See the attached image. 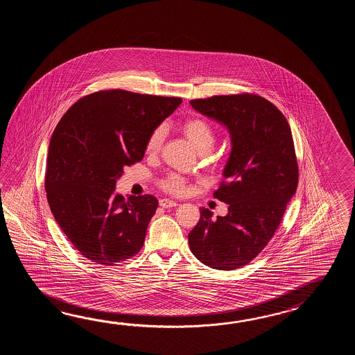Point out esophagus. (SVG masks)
I'll use <instances>...</instances> for the list:
<instances>
[{
  "mask_svg": "<svg viewBox=\"0 0 355 355\" xmlns=\"http://www.w3.org/2000/svg\"><path fill=\"white\" fill-rule=\"evenodd\" d=\"M159 205H161L162 208H173V207H176L178 203L174 202V200H170V199L164 198V199H159Z\"/></svg>",
  "mask_w": 355,
  "mask_h": 355,
  "instance_id": "obj_1",
  "label": "esophagus"
}]
</instances>
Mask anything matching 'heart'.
Returning a JSON list of instances; mask_svg holds the SVG:
<instances>
[{
	"label": "heart",
	"instance_id": "heart-1",
	"mask_svg": "<svg viewBox=\"0 0 355 355\" xmlns=\"http://www.w3.org/2000/svg\"><path fill=\"white\" fill-rule=\"evenodd\" d=\"M181 130L198 151L204 152L209 150L216 139L214 129L203 118H198V116L189 118L181 124ZM164 139H165V128L162 125H159L152 130L147 138V142H146L147 153L150 155L159 153L164 144ZM185 184L187 181L184 178H181L180 175L170 174L161 181V188L171 194H181L185 190Z\"/></svg>",
	"mask_w": 355,
	"mask_h": 355
}]
</instances>
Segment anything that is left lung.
<instances>
[{
    "label": "left lung",
    "instance_id": "left-lung-1",
    "mask_svg": "<svg viewBox=\"0 0 355 355\" xmlns=\"http://www.w3.org/2000/svg\"><path fill=\"white\" fill-rule=\"evenodd\" d=\"M199 113L226 125L232 150L223 180L213 196L228 204L226 217L200 219L189 234V246L204 265L234 270L249 264L278 230L298 185L295 144L286 116L255 94L194 98Z\"/></svg>",
    "mask_w": 355,
    "mask_h": 355
}]
</instances>
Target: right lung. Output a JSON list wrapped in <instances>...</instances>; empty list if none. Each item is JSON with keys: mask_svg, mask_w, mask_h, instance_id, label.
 I'll list each match as a JSON object with an SVG mask.
<instances>
[{"mask_svg": "<svg viewBox=\"0 0 355 355\" xmlns=\"http://www.w3.org/2000/svg\"><path fill=\"white\" fill-rule=\"evenodd\" d=\"M166 98L114 89L78 98L62 116L46 159V199L68 240L92 263L137 255L159 202L150 194L114 196L124 166L142 161L146 142L180 105Z\"/></svg>", "mask_w": 355, "mask_h": 355, "instance_id": "add662e5", "label": "right lung"}]
</instances>
